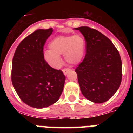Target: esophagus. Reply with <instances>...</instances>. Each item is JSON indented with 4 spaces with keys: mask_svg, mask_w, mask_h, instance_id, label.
<instances>
[{
    "mask_svg": "<svg viewBox=\"0 0 133 133\" xmlns=\"http://www.w3.org/2000/svg\"><path fill=\"white\" fill-rule=\"evenodd\" d=\"M70 71V69H68V68H64V69H63V73H64V75H66V74L68 73V72Z\"/></svg>",
    "mask_w": 133,
    "mask_h": 133,
    "instance_id": "1",
    "label": "esophagus"
}]
</instances>
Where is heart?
Instances as JSON below:
<instances>
[{"label":"heart","mask_w":133,"mask_h":133,"mask_svg":"<svg viewBox=\"0 0 133 133\" xmlns=\"http://www.w3.org/2000/svg\"><path fill=\"white\" fill-rule=\"evenodd\" d=\"M49 50L43 52V57L50 66L58 69L62 62L61 55H64L69 64H76L81 62L85 50V41L80 35L58 36L49 43Z\"/></svg>","instance_id":"b5f03b06"}]
</instances>
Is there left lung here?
<instances>
[{
    "label": "left lung",
    "mask_w": 133,
    "mask_h": 133,
    "mask_svg": "<svg viewBox=\"0 0 133 133\" xmlns=\"http://www.w3.org/2000/svg\"><path fill=\"white\" fill-rule=\"evenodd\" d=\"M84 36L86 55L75 69L83 95L90 101H107L119 88L122 62L117 48L103 34L88 26L75 28Z\"/></svg>",
    "instance_id": "8db88e82"
}]
</instances>
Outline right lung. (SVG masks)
Returning <instances> with one entry per match:
<instances>
[{
	"label": "right lung",
	"mask_w": 133,
	"mask_h": 133,
	"mask_svg": "<svg viewBox=\"0 0 133 133\" xmlns=\"http://www.w3.org/2000/svg\"><path fill=\"white\" fill-rule=\"evenodd\" d=\"M52 28L38 29L16 48L12 59L11 80L22 101L29 106L43 109L56 103L63 92L65 76L49 66L43 57L46 41Z\"/></svg>",
	"instance_id": "right-lung-1"
}]
</instances>
